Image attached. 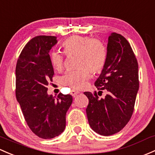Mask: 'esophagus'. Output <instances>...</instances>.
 I'll use <instances>...</instances> for the list:
<instances>
[{
    "mask_svg": "<svg viewBox=\"0 0 155 155\" xmlns=\"http://www.w3.org/2000/svg\"><path fill=\"white\" fill-rule=\"evenodd\" d=\"M78 94H79V92H78V91H74V90H72V91H71V96H73V97H76V96Z\"/></svg>",
    "mask_w": 155,
    "mask_h": 155,
    "instance_id": "1",
    "label": "esophagus"
}]
</instances>
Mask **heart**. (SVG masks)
<instances>
[{
	"label": "heart",
	"mask_w": 155,
	"mask_h": 155,
	"mask_svg": "<svg viewBox=\"0 0 155 155\" xmlns=\"http://www.w3.org/2000/svg\"><path fill=\"white\" fill-rule=\"evenodd\" d=\"M61 48L67 56L73 54L78 56L77 67L79 69L68 71L61 77L63 85L73 90L83 88L91 76V71L94 73H100L106 63V47L99 39L73 35L63 42ZM50 61L56 71H61L63 68L64 56L59 52H52Z\"/></svg>",
	"instance_id": "1"
}]
</instances>
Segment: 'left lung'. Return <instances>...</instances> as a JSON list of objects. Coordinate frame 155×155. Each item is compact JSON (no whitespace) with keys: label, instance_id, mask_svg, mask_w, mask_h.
Here are the masks:
<instances>
[{"label":"left lung","instance_id":"8db88e82","mask_svg":"<svg viewBox=\"0 0 155 155\" xmlns=\"http://www.w3.org/2000/svg\"><path fill=\"white\" fill-rule=\"evenodd\" d=\"M105 98L97 92H84L89 99L87 120L95 132L110 136L121 131L131 119L139 90L138 64L131 45L123 35L112 32L108 37L107 60L94 83Z\"/></svg>","mask_w":155,"mask_h":155}]
</instances>
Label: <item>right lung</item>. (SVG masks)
<instances>
[{
    "mask_svg": "<svg viewBox=\"0 0 155 155\" xmlns=\"http://www.w3.org/2000/svg\"><path fill=\"white\" fill-rule=\"evenodd\" d=\"M56 36L39 35L25 45L15 68L16 99L27 125L35 135L52 139L64 131L66 113L73 102L72 96L60 93L58 97L48 94L54 74L49 55L57 44Z\"/></svg>",
    "mask_w": 155,
    "mask_h": 155,
    "instance_id": "right-lung-1",
    "label": "right lung"
}]
</instances>
